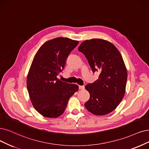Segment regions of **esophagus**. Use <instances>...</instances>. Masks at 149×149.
<instances>
[{
  "mask_svg": "<svg viewBox=\"0 0 149 149\" xmlns=\"http://www.w3.org/2000/svg\"><path fill=\"white\" fill-rule=\"evenodd\" d=\"M79 90H84V89H85V86H84L79 85Z\"/></svg>",
  "mask_w": 149,
  "mask_h": 149,
  "instance_id": "34e87169",
  "label": "esophagus"
}]
</instances>
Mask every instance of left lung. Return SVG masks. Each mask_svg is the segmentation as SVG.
Returning a JSON list of instances; mask_svg holds the SVG:
<instances>
[{
	"label": "left lung",
	"instance_id": "1",
	"mask_svg": "<svg viewBox=\"0 0 149 149\" xmlns=\"http://www.w3.org/2000/svg\"><path fill=\"white\" fill-rule=\"evenodd\" d=\"M78 50L85 55L93 72H100L95 83L85 86L90 95L86 109L95 115L112 112L126 91L127 69L122 55L113 44L101 38L85 40Z\"/></svg>",
	"mask_w": 149,
	"mask_h": 149
}]
</instances>
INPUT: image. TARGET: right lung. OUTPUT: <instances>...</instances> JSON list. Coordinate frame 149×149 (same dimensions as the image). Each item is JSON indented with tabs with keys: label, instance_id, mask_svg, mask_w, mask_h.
<instances>
[{
	"label": "right lung",
	"instance_id": "obj_1",
	"mask_svg": "<svg viewBox=\"0 0 149 149\" xmlns=\"http://www.w3.org/2000/svg\"><path fill=\"white\" fill-rule=\"evenodd\" d=\"M79 41L58 37L44 43L33 59L26 84L32 106L42 116L56 118L62 115L69 98L79 90L57 78L65 61Z\"/></svg>",
	"mask_w": 149,
	"mask_h": 149
}]
</instances>
